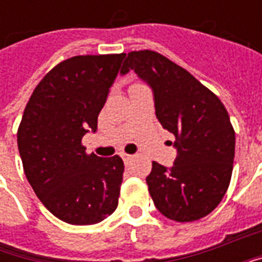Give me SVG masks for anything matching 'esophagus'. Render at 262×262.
<instances>
[{
  "mask_svg": "<svg viewBox=\"0 0 262 262\" xmlns=\"http://www.w3.org/2000/svg\"><path fill=\"white\" fill-rule=\"evenodd\" d=\"M122 159L125 161V164H129L132 161V159H133V156H130V154H122Z\"/></svg>",
  "mask_w": 262,
  "mask_h": 262,
  "instance_id": "1",
  "label": "esophagus"
}]
</instances>
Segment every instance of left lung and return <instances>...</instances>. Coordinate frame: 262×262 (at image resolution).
I'll return each instance as SVG.
<instances>
[{"label": "left lung", "instance_id": "obj_1", "mask_svg": "<svg viewBox=\"0 0 262 262\" xmlns=\"http://www.w3.org/2000/svg\"><path fill=\"white\" fill-rule=\"evenodd\" d=\"M135 70L153 88L156 116L176 136L171 168L153 161L146 178L156 208L176 222H195L229 188L236 133L225 105L189 71L153 50L127 53L122 74Z\"/></svg>", "mask_w": 262, "mask_h": 262}]
</instances>
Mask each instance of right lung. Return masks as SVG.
<instances>
[{
	"label": "right lung",
	"instance_id": "right-lung-1",
	"mask_svg": "<svg viewBox=\"0 0 262 262\" xmlns=\"http://www.w3.org/2000/svg\"><path fill=\"white\" fill-rule=\"evenodd\" d=\"M125 53L74 56L45 75L18 127L24 171L36 196L57 219L95 225L118 208L123 160L86 154L82 136L98 115Z\"/></svg>",
	"mask_w": 262,
	"mask_h": 262
}]
</instances>
